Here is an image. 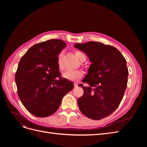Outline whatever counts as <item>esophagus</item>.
Returning <instances> with one entry per match:
<instances>
[{
  "mask_svg": "<svg viewBox=\"0 0 147 147\" xmlns=\"http://www.w3.org/2000/svg\"><path fill=\"white\" fill-rule=\"evenodd\" d=\"M74 86H75V87H77L78 85V84L77 83H74Z\"/></svg>",
  "mask_w": 147,
  "mask_h": 147,
  "instance_id": "esophagus-1",
  "label": "esophagus"
}]
</instances>
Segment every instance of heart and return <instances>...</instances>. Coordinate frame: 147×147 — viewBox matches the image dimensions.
Segmentation results:
<instances>
[{
  "instance_id": "b5f03b06",
  "label": "heart",
  "mask_w": 147,
  "mask_h": 147,
  "mask_svg": "<svg viewBox=\"0 0 147 147\" xmlns=\"http://www.w3.org/2000/svg\"><path fill=\"white\" fill-rule=\"evenodd\" d=\"M75 55L81 61H84L86 59V55L82 51H75ZM63 53L61 52L59 53L57 59V66L60 70H64V66L63 64ZM83 76V72L80 70H67L63 74V77L70 81H78V80L82 78Z\"/></svg>"
}]
</instances>
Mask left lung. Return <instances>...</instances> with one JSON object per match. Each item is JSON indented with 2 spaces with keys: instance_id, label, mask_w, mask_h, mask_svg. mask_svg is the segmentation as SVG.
Masks as SVG:
<instances>
[{
  "instance_id": "8db88e82",
  "label": "left lung",
  "mask_w": 147,
  "mask_h": 147,
  "mask_svg": "<svg viewBox=\"0 0 147 147\" xmlns=\"http://www.w3.org/2000/svg\"><path fill=\"white\" fill-rule=\"evenodd\" d=\"M74 47L89 57L92 64L83 80V95L78 99L81 112L88 118L99 120L118 107L127 87L126 61L116 48L98 42L77 43Z\"/></svg>"
}]
</instances>
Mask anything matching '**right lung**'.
Masks as SVG:
<instances>
[{
  "mask_svg": "<svg viewBox=\"0 0 147 147\" xmlns=\"http://www.w3.org/2000/svg\"><path fill=\"white\" fill-rule=\"evenodd\" d=\"M66 43L59 39L35 44L21 57L15 74L17 92L24 107L34 116H50L58 109L74 83L61 77L57 55Z\"/></svg>",
  "mask_w": 147,
  "mask_h": 147,
  "instance_id": "add662e5",
  "label": "right lung"
}]
</instances>
